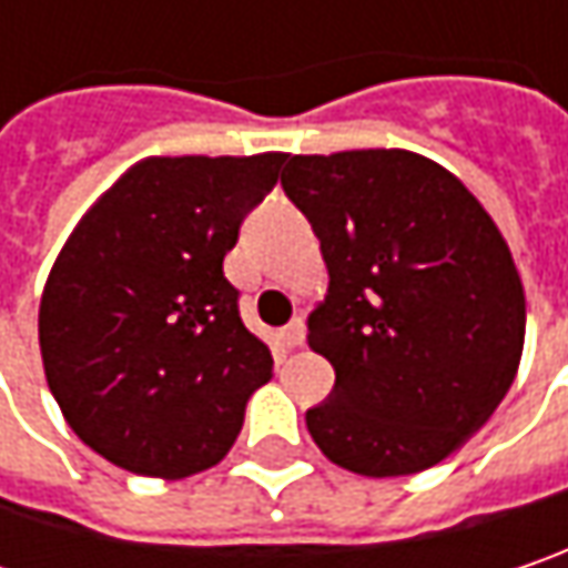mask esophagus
Returning <instances> with one entry per match:
<instances>
[{
  "label": "esophagus",
  "mask_w": 568,
  "mask_h": 568,
  "mask_svg": "<svg viewBox=\"0 0 568 568\" xmlns=\"http://www.w3.org/2000/svg\"><path fill=\"white\" fill-rule=\"evenodd\" d=\"M304 333H306L304 320H301V316H294V320H291L284 329H281V339H284V345H287V348H294V345L304 343Z\"/></svg>",
  "instance_id": "1"
}]
</instances>
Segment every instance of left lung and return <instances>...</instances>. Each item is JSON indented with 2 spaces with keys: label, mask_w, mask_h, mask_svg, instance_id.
<instances>
[{
  "label": "left lung",
  "mask_w": 568,
  "mask_h": 568,
  "mask_svg": "<svg viewBox=\"0 0 568 568\" xmlns=\"http://www.w3.org/2000/svg\"><path fill=\"white\" fill-rule=\"evenodd\" d=\"M284 171L329 271L306 320L336 368L306 410L313 443L368 478L443 463L488 424L524 352V284L498 225L414 151L294 154Z\"/></svg>",
  "instance_id": "1"
}]
</instances>
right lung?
Listing matches in <instances>:
<instances>
[{
	"label": "right lung",
	"mask_w": 568,
	"mask_h": 568,
	"mask_svg": "<svg viewBox=\"0 0 568 568\" xmlns=\"http://www.w3.org/2000/svg\"><path fill=\"white\" fill-rule=\"evenodd\" d=\"M284 158H148L67 239L38 343L70 429L112 466L151 478L216 466L271 382L223 258Z\"/></svg>",
	"instance_id": "obj_1"
}]
</instances>
